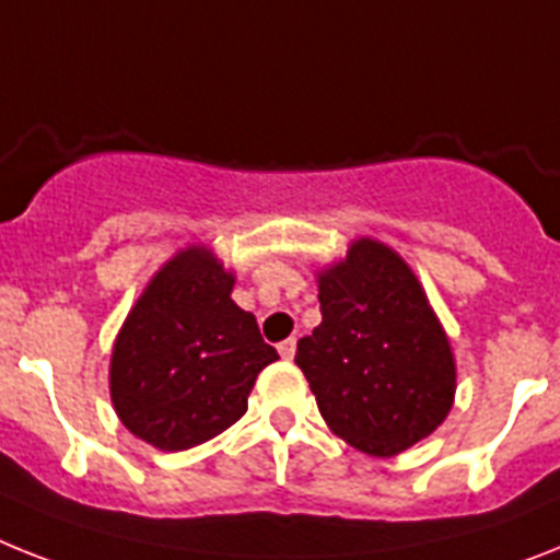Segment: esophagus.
Segmentation results:
<instances>
[{"label":"esophagus","mask_w":560,"mask_h":560,"mask_svg":"<svg viewBox=\"0 0 560 560\" xmlns=\"http://www.w3.org/2000/svg\"><path fill=\"white\" fill-rule=\"evenodd\" d=\"M277 352L283 354L285 360H291L294 358V352H298V340H294V337H289V340H283V343L277 346Z\"/></svg>","instance_id":"34e87169"}]
</instances>
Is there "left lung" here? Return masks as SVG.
Masks as SVG:
<instances>
[{
	"label": "left lung",
	"mask_w": 560,
	"mask_h": 560,
	"mask_svg": "<svg viewBox=\"0 0 560 560\" xmlns=\"http://www.w3.org/2000/svg\"><path fill=\"white\" fill-rule=\"evenodd\" d=\"M317 289L323 323L294 363L331 432L374 457L432 435L455 400V358L404 257L360 237L317 275Z\"/></svg>",
	"instance_id": "obj_1"
}]
</instances>
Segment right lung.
<instances>
[{"label": "right lung", "instance_id": "1", "mask_svg": "<svg viewBox=\"0 0 560 560\" xmlns=\"http://www.w3.org/2000/svg\"><path fill=\"white\" fill-rule=\"evenodd\" d=\"M231 289L234 275L206 246L183 248L151 277L110 352V400L131 435L183 452L246 415L277 352Z\"/></svg>", "mask_w": 560, "mask_h": 560}]
</instances>
